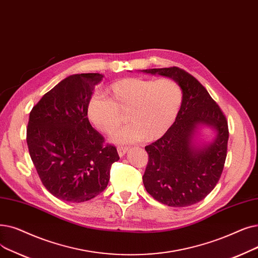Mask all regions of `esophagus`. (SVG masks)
<instances>
[{
    "instance_id": "34e87169",
    "label": "esophagus",
    "mask_w": 258,
    "mask_h": 258,
    "mask_svg": "<svg viewBox=\"0 0 258 258\" xmlns=\"http://www.w3.org/2000/svg\"><path fill=\"white\" fill-rule=\"evenodd\" d=\"M117 151H118V154L120 157L124 156V154L128 151V148L127 147H123V145H120V147L117 148Z\"/></svg>"
}]
</instances>
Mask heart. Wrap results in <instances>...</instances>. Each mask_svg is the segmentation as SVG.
Here are the masks:
<instances>
[{
  "instance_id": "b5f03b06",
  "label": "heart",
  "mask_w": 258,
  "mask_h": 258,
  "mask_svg": "<svg viewBox=\"0 0 258 258\" xmlns=\"http://www.w3.org/2000/svg\"><path fill=\"white\" fill-rule=\"evenodd\" d=\"M182 88L171 78H124L111 84L107 96L95 93L88 100L86 114L95 128L113 133L126 114L128 124L117 130L111 140L132 143L162 137L176 120L182 103Z\"/></svg>"
}]
</instances>
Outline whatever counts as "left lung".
I'll use <instances>...</instances> for the list:
<instances>
[{
	"mask_svg": "<svg viewBox=\"0 0 258 258\" xmlns=\"http://www.w3.org/2000/svg\"><path fill=\"white\" fill-rule=\"evenodd\" d=\"M141 72L172 78L183 93L173 125L160 139L145 147L149 162L142 177L144 187L153 198L169 207L195 205L215 187L225 166L227 118L203 84L185 71L173 66ZM200 124L214 128L217 138L199 149L192 139Z\"/></svg>",
	"mask_w": 258,
	"mask_h": 258,
	"instance_id": "8db88e82",
	"label": "left lung"
}]
</instances>
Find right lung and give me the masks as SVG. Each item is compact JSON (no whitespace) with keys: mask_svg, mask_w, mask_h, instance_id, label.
<instances>
[{"mask_svg":"<svg viewBox=\"0 0 258 258\" xmlns=\"http://www.w3.org/2000/svg\"><path fill=\"white\" fill-rule=\"evenodd\" d=\"M100 74L65 78L32 107L26 141L43 185L63 201L83 203L103 192L117 149L89 123L86 107Z\"/></svg>","mask_w":258,"mask_h":258,"instance_id":"right-lung-1","label":"right lung"}]
</instances>
